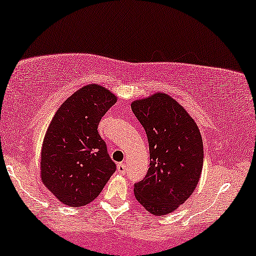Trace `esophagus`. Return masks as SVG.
<instances>
[{
  "label": "esophagus",
  "mask_w": 256,
  "mask_h": 256,
  "mask_svg": "<svg viewBox=\"0 0 256 256\" xmlns=\"http://www.w3.org/2000/svg\"><path fill=\"white\" fill-rule=\"evenodd\" d=\"M118 172L120 174H124L126 172H127V166H126L124 163L118 164Z\"/></svg>",
  "instance_id": "obj_1"
}]
</instances>
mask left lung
I'll return each mask as SVG.
<instances>
[{"label":"left lung","mask_w":256,"mask_h":256,"mask_svg":"<svg viewBox=\"0 0 256 256\" xmlns=\"http://www.w3.org/2000/svg\"><path fill=\"white\" fill-rule=\"evenodd\" d=\"M132 110L144 128L150 164L134 194L146 211L164 216L194 194L204 162L198 126L178 101L166 93L135 100Z\"/></svg>","instance_id":"1"}]
</instances>
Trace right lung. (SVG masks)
I'll return each mask as SVG.
<instances>
[{"label": "right lung", "mask_w": 256, "mask_h": 256, "mask_svg": "<svg viewBox=\"0 0 256 256\" xmlns=\"http://www.w3.org/2000/svg\"><path fill=\"white\" fill-rule=\"evenodd\" d=\"M116 100L110 90L90 84L68 98L52 118L42 146L40 177L62 204L87 205L116 169L98 132Z\"/></svg>", "instance_id": "add662e5"}]
</instances>
